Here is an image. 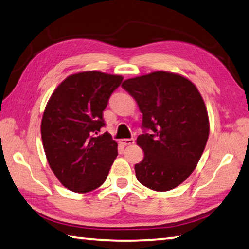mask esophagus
<instances>
[{
  "label": "esophagus",
  "mask_w": 249,
  "mask_h": 249,
  "mask_svg": "<svg viewBox=\"0 0 249 249\" xmlns=\"http://www.w3.org/2000/svg\"><path fill=\"white\" fill-rule=\"evenodd\" d=\"M120 142L123 144V146H128V144H133L135 142L134 138H127V139H121Z\"/></svg>",
  "instance_id": "obj_1"
}]
</instances>
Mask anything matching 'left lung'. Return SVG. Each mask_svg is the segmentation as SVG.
Masks as SVG:
<instances>
[{"label": "left lung", "instance_id": "1", "mask_svg": "<svg viewBox=\"0 0 249 249\" xmlns=\"http://www.w3.org/2000/svg\"><path fill=\"white\" fill-rule=\"evenodd\" d=\"M122 87L142 113L137 143L144 155L135 164L136 178L153 191H171L193 173L209 137L201 94L191 80L163 71L126 79Z\"/></svg>", "mask_w": 249, "mask_h": 249}]
</instances>
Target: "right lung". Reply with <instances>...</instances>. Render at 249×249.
<instances>
[{
    "label": "right lung",
    "mask_w": 249,
    "mask_h": 249,
    "mask_svg": "<svg viewBox=\"0 0 249 249\" xmlns=\"http://www.w3.org/2000/svg\"><path fill=\"white\" fill-rule=\"evenodd\" d=\"M123 77L97 71L71 75L44 110L41 137L49 165L70 191L88 193L105 183L117 143L105 127L103 111Z\"/></svg>",
    "instance_id": "add662e5"
}]
</instances>
